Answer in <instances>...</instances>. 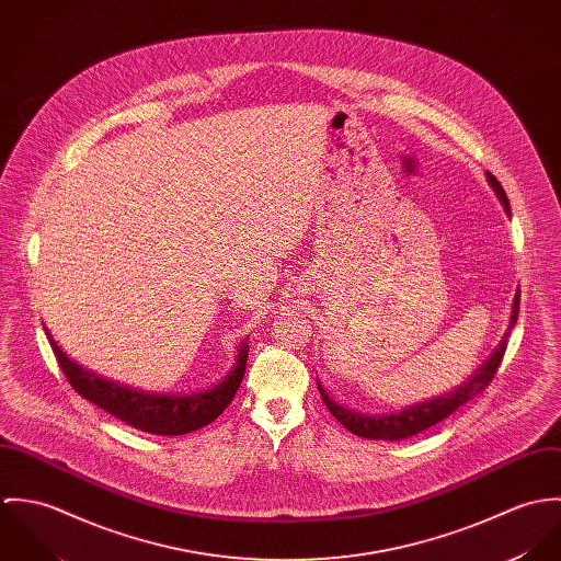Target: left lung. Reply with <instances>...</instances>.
I'll use <instances>...</instances> for the list:
<instances>
[{
	"label": "left lung",
	"instance_id": "left-lung-1",
	"mask_svg": "<svg viewBox=\"0 0 561 561\" xmlns=\"http://www.w3.org/2000/svg\"><path fill=\"white\" fill-rule=\"evenodd\" d=\"M488 176V183L492 185V190L496 192L499 201L503 203L505 211L510 214V201L505 196V190L501 187V183L490 174L485 172ZM518 305H520V289H516V296H514V305H512V316H510V325H507V332L503 334L501 343L496 345V350L490 354L488 360H483L480 369L467 380L462 382L460 387H456L454 391L445 393V396H438V398H432L427 401H419L414 405H408L400 412H393V414H382V416H369V414H358V412H352L343 405H339L336 401L330 400L328 393L321 389L320 382H318V389H320L321 400L325 403V408L330 410V414L345 427L350 430L352 434L360 436V438H369V440H401V438H410L440 421H445L451 412H456L460 405H465L467 401L473 400L476 396H480L481 391L492 382L501 360H503V354H505V347H507V334L510 330L514 328V323L518 320Z\"/></svg>",
	"mask_w": 561,
	"mask_h": 561
}]
</instances>
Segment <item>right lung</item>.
I'll return each instance as SVG.
<instances>
[{
    "label": "right lung",
    "mask_w": 561,
    "mask_h": 561,
    "mask_svg": "<svg viewBox=\"0 0 561 561\" xmlns=\"http://www.w3.org/2000/svg\"><path fill=\"white\" fill-rule=\"evenodd\" d=\"M45 334L51 343V350L58 358V365L71 387L80 393L83 400L92 401L94 405L103 408L112 416L125 421L127 425L158 434V436H181L194 430L205 427L214 419H218L227 405L233 401L241 378L245 371V358H248V345L245 341L238 350V360L233 369L227 374V378L211 389H205L201 393H185V396H163V393H145L129 387H123L118 382L105 380L88 369L80 367L78 363L69 360L67 354L58 347L51 332L45 328Z\"/></svg>",
    "instance_id": "1"
}]
</instances>
